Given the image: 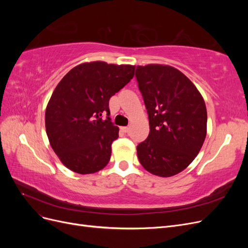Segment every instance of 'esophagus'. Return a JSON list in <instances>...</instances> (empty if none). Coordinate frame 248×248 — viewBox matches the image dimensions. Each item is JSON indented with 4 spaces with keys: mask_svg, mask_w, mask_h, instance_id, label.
I'll use <instances>...</instances> for the list:
<instances>
[{
    "mask_svg": "<svg viewBox=\"0 0 248 248\" xmlns=\"http://www.w3.org/2000/svg\"><path fill=\"white\" fill-rule=\"evenodd\" d=\"M121 130L125 133H128L129 132V127H121Z\"/></svg>",
    "mask_w": 248,
    "mask_h": 248,
    "instance_id": "obj_1",
    "label": "esophagus"
}]
</instances>
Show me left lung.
<instances>
[{"label": "left lung", "instance_id": "1", "mask_svg": "<svg viewBox=\"0 0 248 248\" xmlns=\"http://www.w3.org/2000/svg\"><path fill=\"white\" fill-rule=\"evenodd\" d=\"M136 78L150 125L147 140L137 147L139 160L153 175H177L204 144L205 101L190 79L171 66H138Z\"/></svg>", "mask_w": 248, "mask_h": 248}]
</instances>
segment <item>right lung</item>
Wrapping results in <instances>:
<instances>
[{
  "label": "right lung",
  "mask_w": 248,
  "mask_h": 248,
  "mask_svg": "<svg viewBox=\"0 0 248 248\" xmlns=\"http://www.w3.org/2000/svg\"><path fill=\"white\" fill-rule=\"evenodd\" d=\"M134 69L132 65L84 63L59 82L46 107V128L52 150L66 168L86 175L108 163L111 144L119 138V128L108 117V101L128 84Z\"/></svg>",
  "instance_id": "1"
}]
</instances>
